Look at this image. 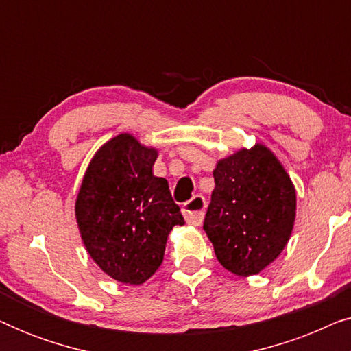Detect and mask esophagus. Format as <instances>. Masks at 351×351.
Instances as JSON below:
<instances>
[{
    "label": "esophagus",
    "mask_w": 351,
    "mask_h": 351,
    "mask_svg": "<svg viewBox=\"0 0 351 351\" xmlns=\"http://www.w3.org/2000/svg\"><path fill=\"white\" fill-rule=\"evenodd\" d=\"M204 209H206V199L201 195H196L190 201H186L184 204V209H182V213L185 215L186 223L195 225V227H198V225L203 223Z\"/></svg>",
    "instance_id": "esophagus-1"
}]
</instances>
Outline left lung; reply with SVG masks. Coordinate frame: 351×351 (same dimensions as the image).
<instances>
[{"label":"left lung","instance_id":"obj_1","mask_svg":"<svg viewBox=\"0 0 351 351\" xmlns=\"http://www.w3.org/2000/svg\"><path fill=\"white\" fill-rule=\"evenodd\" d=\"M204 232L220 265L238 276L261 273L286 247L297 196L270 148L256 143L217 161Z\"/></svg>","mask_w":351,"mask_h":351}]
</instances>
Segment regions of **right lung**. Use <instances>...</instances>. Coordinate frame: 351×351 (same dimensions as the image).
<instances>
[{
	"instance_id": "add662e5",
	"label": "right lung",
	"mask_w": 351,
	"mask_h": 351,
	"mask_svg": "<svg viewBox=\"0 0 351 351\" xmlns=\"http://www.w3.org/2000/svg\"><path fill=\"white\" fill-rule=\"evenodd\" d=\"M156 158V148L118 134L95 152L76 196L86 251L123 285L145 282L161 265L171 230L185 223L167 180L153 176Z\"/></svg>"
}]
</instances>
